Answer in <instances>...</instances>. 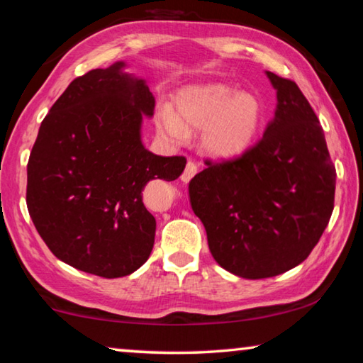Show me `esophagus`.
<instances>
[{"instance_id":"esophagus-1","label":"esophagus","mask_w":363,"mask_h":363,"mask_svg":"<svg viewBox=\"0 0 363 363\" xmlns=\"http://www.w3.org/2000/svg\"><path fill=\"white\" fill-rule=\"evenodd\" d=\"M196 171H199V167H196V164H195L194 162H187L186 169H184L181 179H182L184 182H189V181L192 179V177L196 174Z\"/></svg>"}]
</instances>
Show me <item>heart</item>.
I'll return each instance as SVG.
<instances>
[{"label":"heart","mask_w":363,"mask_h":363,"mask_svg":"<svg viewBox=\"0 0 363 363\" xmlns=\"http://www.w3.org/2000/svg\"><path fill=\"white\" fill-rule=\"evenodd\" d=\"M176 112L162 107L155 115L158 133L186 143L189 130H203L201 147L214 158L232 160L251 149L261 131L264 108L253 93L227 84H190L177 91Z\"/></svg>","instance_id":"1"}]
</instances>
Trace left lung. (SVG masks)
<instances>
[{
	"label": "left lung",
	"mask_w": 363,
	"mask_h": 363,
	"mask_svg": "<svg viewBox=\"0 0 363 363\" xmlns=\"http://www.w3.org/2000/svg\"><path fill=\"white\" fill-rule=\"evenodd\" d=\"M277 93L262 139L240 158L211 163L189 184L220 267L267 279L303 262L333 213L336 171L317 115L298 84L266 72Z\"/></svg>",
	"instance_id": "8db88e82"
}]
</instances>
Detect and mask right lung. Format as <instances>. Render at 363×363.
<instances>
[{"label": "right lung", "instance_id": "add662e5", "mask_svg": "<svg viewBox=\"0 0 363 363\" xmlns=\"http://www.w3.org/2000/svg\"><path fill=\"white\" fill-rule=\"evenodd\" d=\"M123 60L75 78L43 120L27 164V206L60 261L106 279L149 259L155 218L143 190L174 181L184 157H160L143 144L155 97Z\"/></svg>", "mask_w": 363, "mask_h": 363}]
</instances>
